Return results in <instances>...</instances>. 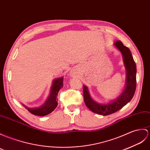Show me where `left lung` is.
<instances>
[{"instance_id":"obj_1","label":"left lung","mask_w":150,"mask_h":150,"mask_svg":"<svg viewBox=\"0 0 150 150\" xmlns=\"http://www.w3.org/2000/svg\"><path fill=\"white\" fill-rule=\"evenodd\" d=\"M114 45L122 54L125 66L127 69L126 87L122 94L112 103L99 104L91 98L88 88L84 85L83 86V100L86 106L92 112L103 116H107L116 112L127 105L133 98L136 89V65L130 49L124 46L123 43L119 40L114 43Z\"/></svg>"}]
</instances>
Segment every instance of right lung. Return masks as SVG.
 Here are the masks:
<instances>
[{
  "mask_svg": "<svg viewBox=\"0 0 150 150\" xmlns=\"http://www.w3.org/2000/svg\"><path fill=\"white\" fill-rule=\"evenodd\" d=\"M63 78H58L55 79L53 83H52L51 91L49 96L46 102L42 106L37 108H28L25 107L26 109L29 110V112L35 116H44L46 115L51 113L58 105L57 94L61 88L63 87Z\"/></svg>",
  "mask_w": 150,
  "mask_h": 150,
  "instance_id": "obj_1",
  "label": "right lung"
}]
</instances>
